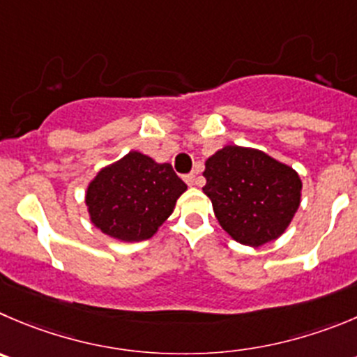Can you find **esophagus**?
I'll return each mask as SVG.
<instances>
[{
	"label": "esophagus",
	"mask_w": 357,
	"mask_h": 357,
	"mask_svg": "<svg viewBox=\"0 0 357 357\" xmlns=\"http://www.w3.org/2000/svg\"><path fill=\"white\" fill-rule=\"evenodd\" d=\"M184 181L188 182V185H195L196 184V173H188V175H184Z\"/></svg>",
	"instance_id": "esophagus-1"
}]
</instances>
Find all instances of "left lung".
Wrapping results in <instances>:
<instances>
[{
	"instance_id": "obj_1",
	"label": "left lung",
	"mask_w": 357,
	"mask_h": 357,
	"mask_svg": "<svg viewBox=\"0 0 357 357\" xmlns=\"http://www.w3.org/2000/svg\"><path fill=\"white\" fill-rule=\"evenodd\" d=\"M203 175L217 220L243 245L278 238L300 206L298 173L261 151L227 145L206 159Z\"/></svg>"
}]
</instances>
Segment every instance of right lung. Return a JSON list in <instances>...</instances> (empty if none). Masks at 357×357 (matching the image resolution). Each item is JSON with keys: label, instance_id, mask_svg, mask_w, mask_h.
<instances>
[{"label": "right lung", "instance_id": "1", "mask_svg": "<svg viewBox=\"0 0 357 357\" xmlns=\"http://www.w3.org/2000/svg\"><path fill=\"white\" fill-rule=\"evenodd\" d=\"M185 189L172 165H158L133 151L98 173L87 188L86 203L91 220L105 235L140 242L158 231Z\"/></svg>", "mask_w": 357, "mask_h": 357}]
</instances>
